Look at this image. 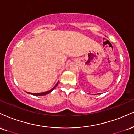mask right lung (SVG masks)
<instances>
[{
    "label": "right lung",
    "mask_w": 134,
    "mask_h": 134,
    "mask_svg": "<svg viewBox=\"0 0 134 134\" xmlns=\"http://www.w3.org/2000/svg\"><path fill=\"white\" fill-rule=\"evenodd\" d=\"M58 83H59V82H58L57 83V84H56L55 85V86L54 87H53L52 88L51 90H50V91H49L44 92H42V93H30V92H27V93H28L29 94L34 95V96H45V95H47V94H48V93H51V92L53 90H54V88L56 87H57V84H58Z\"/></svg>",
    "instance_id": "right-lung-1"
}]
</instances>
